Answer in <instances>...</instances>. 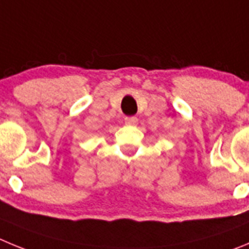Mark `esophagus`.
Segmentation results:
<instances>
[{"mask_svg": "<svg viewBox=\"0 0 249 249\" xmlns=\"http://www.w3.org/2000/svg\"><path fill=\"white\" fill-rule=\"evenodd\" d=\"M125 124L130 125V126H134V125L138 124V119L135 116H130V118H125Z\"/></svg>", "mask_w": 249, "mask_h": 249, "instance_id": "34e87169", "label": "esophagus"}]
</instances>
